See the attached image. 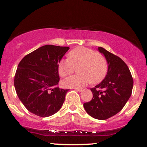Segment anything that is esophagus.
<instances>
[{
    "label": "esophagus",
    "mask_w": 147,
    "mask_h": 147,
    "mask_svg": "<svg viewBox=\"0 0 147 147\" xmlns=\"http://www.w3.org/2000/svg\"><path fill=\"white\" fill-rule=\"evenodd\" d=\"M75 90H77V91H79V92H82V91L83 90V89H82V88H75Z\"/></svg>",
    "instance_id": "34e87169"
}]
</instances>
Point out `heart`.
<instances>
[{
	"instance_id": "obj_1",
	"label": "heart",
	"mask_w": 147,
	"mask_h": 147,
	"mask_svg": "<svg viewBox=\"0 0 147 147\" xmlns=\"http://www.w3.org/2000/svg\"><path fill=\"white\" fill-rule=\"evenodd\" d=\"M68 59H61L59 63V73L61 77H66L79 67L80 73L67 77L63 82L66 88H80L90 81L96 84L105 77L108 70V63L102 54L96 52L86 47H77L70 50Z\"/></svg>"
}]
</instances>
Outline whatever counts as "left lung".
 Masks as SVG:
<instances>
[{
	"mask_svg": "<svg viewBox=\"0 0 147 147\" xmlns=\"http://www.w3.org/2000/svg\"><path fill=\"white\" fill-rule=\"evenodd\" d=\"M108 64L107 75L101 83L91 88L92 99L84 104L88 114L104 120L119 113L125 106L132 93L133 79L129 67L119 57L99 47Z\"/></svg>",
	"mask_w": 147,
	"mask_h": 147,
	"instance_id": "obj_1",
	"label": "left lung"
}]
</instances>
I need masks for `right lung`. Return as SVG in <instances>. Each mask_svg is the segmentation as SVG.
Instances as JSON below:
<instances>
[{
  "label": "right lung",
  "mask_w": 147,
  "mask_h": 147,
  "mask_svg": "<svg viewBox=\"0 0 147 147\" xmlns=\"http://www.w3.org/2000/svg\"><path fill=\"white\" fill-rule=\"evenodd\" d=\"M68 47L43 45L22 59L14 76L18 98L30 112L42 117L59 111L69 89L59 88V63Z\"/></svg>",
  "instance_id": "right-lung-1"
}]
</instances>
